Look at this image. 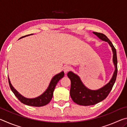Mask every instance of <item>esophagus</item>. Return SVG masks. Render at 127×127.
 <instances>
[{"instance_id":"obj_1","label":"esophagus","mask_w":127,"mask_h":127,"mask_svg":"<svg viewBox=\"0 0 127 127\" xmlns=\"http://www.w3.org/2000/svg\"><path fill=\"white\" fill-rule=\"evenodd\" d=\"M71 69H72L71 66L69 65H65L64 66V70L65 73L69 71V70H71Z\"/></svg>"}]
</instances>
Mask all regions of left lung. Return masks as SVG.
Instances as JSON below:
<instances>
[{"label": "left lung", "instance_id": "left-lung-1", "mask_svg": "<svg viewBox=\"0 0 127 127\" xmlns=\"http://www.w3.org/2000/svg\"><path fill=\"white\" fill-rule=\"evenodd\" d=\"M93 33L97 36V37L100 39L108 42L111 47L113 52V62L115 69L110 82L105 86L95 91L89 90L86 87L77 74L73 73L72 72H69L68 73L67 76L71 81V86L70 89V97L74 102L83 106L96 104L106 98L112 90L117 78L118 73L117 51L112 42L104 34L96 32H94Z\"/></svg>", "mask_w": 127, "mask_h": 127}]
</instances>
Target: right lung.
<instances>
[{
  "mask_svg": "<svg viewBox=\"0 0 127 127\" xmlns=\"http://www.w3.org/2000/svg\"><path fill=\"white\" fill-rule=\"evenodd\" d=\"M31 35H32V34H30V35L24 36H23V37H21L20 38ZM64 76V72H62L60 73L55 75V76L52 78V79H51L49 87L46 90V91L44 92V93H43L41 95L34 98H27L26 97H24L23 96L19 94L18 92L14 89V87L12 86V84L10 83L9 78H8V82H9L10 89H11L12 92L14 93V95L16 96L17 98H18L21 102L27 105H29V106L40 107L45 106V105H47L48 103L50 102L51 98L53 97V92L54 90L55 89L56 85H57V83L58 82L60 79L62 78H63Z\"/></svg>",
  "mask_w": 127,
  "mask_h": 127,
  "instance_id": "obj_1",
  "label": "right lung"
}]
</instances>
